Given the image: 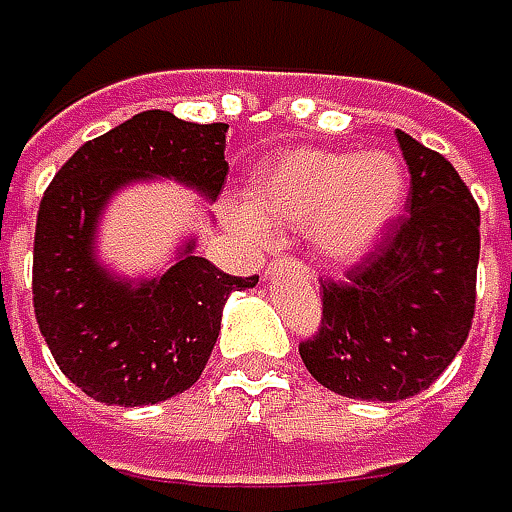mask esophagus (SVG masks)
I'll return each instance as SVG.
<instances>
[{"mask_svg":"<svg viewBox=\"0 0 512 512\" xmlns=\"http://www.w3.org/2000/svg\"><path fill=\"white\" fill-rule=\"evenodd\" d=\"M276 268H294V270H299V273H305V276H308V268H305L302 262H296V259H276V262H270L268 268H265V279H268V276H273V273H276Z\"/></svg>","mask_w":512,"mask_h":512,"instance_id":"obj_1","label":"esophagus"}]
</instances>
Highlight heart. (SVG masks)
Masks as SVG:
<instances>
[{
	"label": "heart",
	"mask_w": 512,
	"mask_h": 512,
	"mask_svg": "<svg viewBox=\"0 0 512 512\" xmlns=\"http://www.w3.org/2000/svg\"><path fill=\"white\" fill-rule=\"evenodd\" d=\"M403 201L406 169L395 155L299 146L250 175L239 221L256 242L305 227L322 259L351 265L383 239Z\"/></svg>",
	"instance_id": "1"
}]
</instances>
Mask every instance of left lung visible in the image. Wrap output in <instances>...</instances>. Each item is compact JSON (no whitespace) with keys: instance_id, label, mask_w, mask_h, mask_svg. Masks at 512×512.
Here are the masks:
<instances>
[{"instance_id":"left-lung-1","label":"left lung","mask_w":512,"mask_h":512,"mask_svg":"<svg viewBox=\"0 0 512 512\" xmlns=\"http://www.w3.org/2000/svg\"><path fill=\"white\" fill-rule=\"evenodd\" d=\"M397 143L412 178L406 216L345 282H322L320 331L299 343L325 389L383 403L429 389L467 343L481 250L478 204L455 167L400 129Z\"/></svg>"}]
</instances>
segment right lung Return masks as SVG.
<instances>
[{"label": "right lung", "mask_w": 512, "mask_h": 512, "mask_svg": "<svg viewBox=\"0 0 512 512\" xmlns=\"http://www.w3.org/2000/svg\"><path fill=\"white\" fill-rule=\"evenodd\" d=\"M227 123H187L152 109L83 143L39 201L34 314L65 377L109 406H149L187 392L221 331V308L259 276H230L195 256L155 279L129 282L94 259V230L120 187L175 178L216 198Z\"/></svg>", "instance_id": "add662e5"}]
</instances>
